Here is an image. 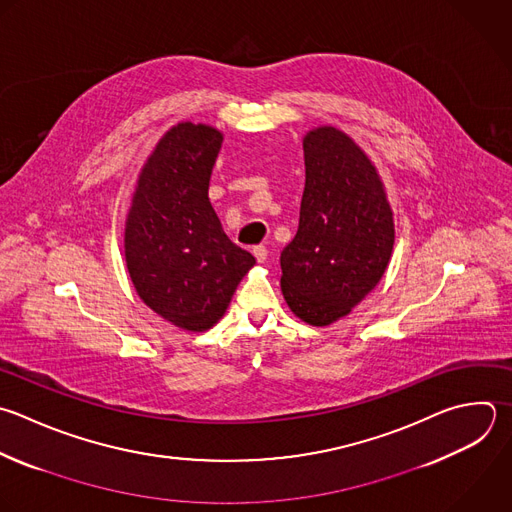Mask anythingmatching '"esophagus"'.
Returning <instances> with one entry per match:
<instances>
[{
	"label": "esophagus",
	"instance_id": "34e87169",
	"mask_svg": "<svg viewBox=\"0 0 512 512\" xmlns=\"http://www.w3.org/2000/svg\"><path fill=\"white\" fill-rule=\"evenodd\" d=\"M254 256H256V260L258 262H266V258H268V250H266V246H254Z\"/></svg>",
	"mask_w": 512,
	"mask_h": 512
}]
</instances>
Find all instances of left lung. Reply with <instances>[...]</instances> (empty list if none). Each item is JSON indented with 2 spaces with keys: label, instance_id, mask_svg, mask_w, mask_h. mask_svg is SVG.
Here are the masks:
<instances>
[{
  "label": "left lung",
  "instance_id": "left-lung-1",
  "mask_svg": "<svg viewBox=\"0 0 512 512\" xmlns=\"http://www.w3.org/2000/svg\"><path fill=\"white\" fill-rule=\"evenodd\" d=\"M306 184L294 240L280 254L282 294L312 326L346 316L382 278L394 224L364 152L336 128L304 138Z\"/></svg>",
  "mask_w": 512,
  "mask_h": 512
}]
</instances>
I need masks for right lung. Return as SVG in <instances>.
Segmentation results:
<instances>
[{
  "label": "right lung",
  "mask_w": 512,
  "mask_h": 512,
  "mask_svg": "<svg viewBox=\"0 0 512 512\" xmlns=\"http://www.w3.org/2000/svg\"><path fill=\"white\" fill-rule=\"evenodd\" d=\"M222 134L204 124L172 128L144 166L126 222V262L140 298L174 326L202 332L226 312L256 264L210 204Z\"/></svg>",
  "instance_id": "obj_1"
}]
</instances>
